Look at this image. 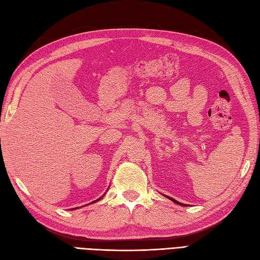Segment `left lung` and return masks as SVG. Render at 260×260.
Here are the masks:
<instances>
[{"mask_svg":"<svg viewBox=\"0 0 260 260\" xmlns=\"http://www.w3.org/2000/svg\"><path fill=\"white\" fill-rule=\"evenodd\" d=\"M168 199H171V201L172 202H174L175 204H177V205H180V206H186V205L185 204H182V203H179V202H177L176 201V199H174V198H172V197H168V196H166Z\"/></svg>","mask_w":260,"mask_h":260,"instance_id":"1","label":"left lung"}]
</instances>
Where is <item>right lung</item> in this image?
Instances as JSON below:
<instances>
[{"instance_id": "obj_1", "label": "right lung", "mask_w": 260, "mask_h": 260, "mask_svg": "<svg viewBox=\"0 0 260 260\" xmlns=\"http://www.w3.org/2000/svg\"><path fill=\"white\" fill-rule=\"evenodd\" d=\"M104 195H105V194H104ZM104 195H103V196H104ZM103 196H102V197H103ZM102 197H100V198H99V199H96V201H94V202H92V203H90V204H93V203H96V202H99V201H100V199H102ZM73 209H75V208H73Z\"/></svg>"}]
</instances>
